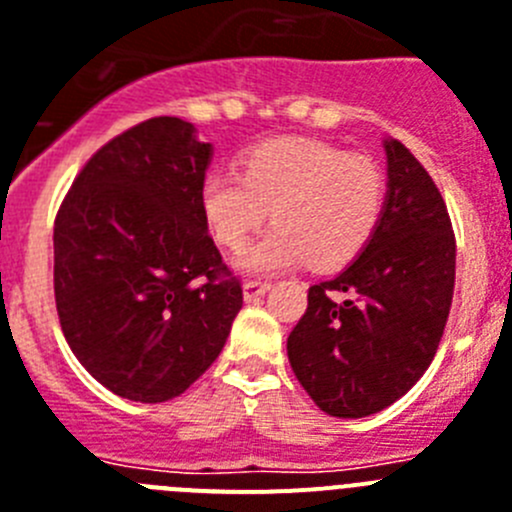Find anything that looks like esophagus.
Instances as JSON below:
<instances>
[{
	"instance_id": "obj_1",
	"label": "esophagus",
	"mask_w": 512,
	"mask_h": 512,
	"mask_svg": "<svg viewBox=\"0 0 512 512\" xmlns=\"http://www.w3.org/2000/svg\"><path fill=\"white\" fill-rule=\"evenodd\" d=\"M244 301H257L260 296H265V293L270 291V283L265 281H247L244 283Z\"/></svg>"
}]
</instances>
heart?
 <instances>
[{
	"instance_id": "obj_1",
	"label": "heart",
	"mask_w": 512,
	"mask_h": 512,
	"mask_svg": "<svg viewBox=\"0 0 512 512\" xmlns=\"http://www.w3.org/2000/svg\"><path fill=\"white\" fill-rule=\"evenodd\" d=\"M242 177L211 172L201 182V213L213 239L239 250L252 231L270 226L239 257L247 273L304 265L335 270L366 250L384 213L379 164L314 139H270L242 157Z\"/></svg>"
}]
</instances>
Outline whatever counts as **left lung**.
I'll return each mask as SVG.
<instances>
[{
  "mask_svg": "<svg viewBox=\"0 0 512 512\" xmlns=\"http://www.w3.org/2000/svg\"><path fill=\"white\" fill-rule=\"evenodd\" d=\"M389 190L366 250L309 288L288 361L319 410L366 417L404 397L435 358L456 281V237L433 177L384 141Z\"/></svg>",
  "mask_w": 512,
  "mask_h": 512,
  "instance_id": "obj_1",
  "label": "left lung"
}]
</instances>
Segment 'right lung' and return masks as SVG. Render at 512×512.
Here are the masks:
<instances>
[{"label": "right lung", "mask_w": 512, "mask_h": 512, "mask_svg": "<svg viewBox=\"0 0 512 512\" xmlns=\"http://www.w3.org/2000/svg\"><path fill=\"white\" fill-rule=\"evenodd\" d=\"M211 144L193 123L149 118L110 139L71 182L53 224L61 332L105 389L180 397L219 358L242 283L201 213Z\"/></svg>", "instance_id": "1"}]
</instances>
